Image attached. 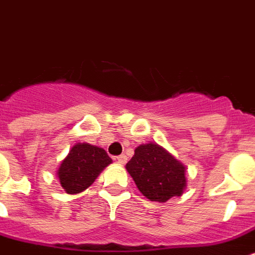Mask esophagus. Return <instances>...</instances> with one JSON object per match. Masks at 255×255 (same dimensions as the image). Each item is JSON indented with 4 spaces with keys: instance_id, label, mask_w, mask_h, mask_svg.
Returning <instances> with one entry per match:
<instances>
[{
    "instance_id": "1",
    "label": "esophagus",
    "mask_w": 255,
    "mask_h": 255,
    "mask_svg": "<svg viewBox=\"0 0 255 255\" xmlns=\"http://www.w3.org/2000/svg\"><path fill=\"white\" fill-rule=\"evenodd\" d=\"M127 155H124V154H122V155H119V157H117V162L118 163H121V164H124V163H127Z\"/></svg>"
}]
</instances>
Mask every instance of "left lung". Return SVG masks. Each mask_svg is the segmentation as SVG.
Segmentation results:
<instances>
[{
    "label": "left lung",
    "instance_id": "1",
    "mask_svg": "<svg viewBox=\"0 0 255 255\" xmlns=\"http://www.w3.org/2000/svg\"><path fill=\"white\" fill-rule=\"evenodd\" d=\"M126 168L142 196L150 201L164 204L180 197L187 188V167L155 142L138 145Z\"/></svg>",
    "mask_w": 255,
    "mask_h": 255
}]
</instances>
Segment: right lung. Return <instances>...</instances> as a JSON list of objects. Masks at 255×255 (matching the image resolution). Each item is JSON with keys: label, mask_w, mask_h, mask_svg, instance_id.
<instances>
[{"label": "right lung", "mask_w": 255, "mask_h": 255, "mask_svg": "<svg viewBox=\"0 0 255 255\" xmlns=\"http://www.w3.org/2000/svg\"><path fill=\"white\" fill-rule=\"evenodd\" d=\"M113 159L102 147L78 142L61 162L57 177L68 194H79L91 187Z\"/></svg>", "instance_id": "add662e5"}]
</instances>
